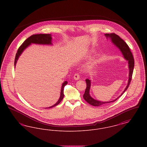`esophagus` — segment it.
I'll return each instance as SVG.
<instances>
[{
  "instance_id": "obj_1",
  "label": "esophagus",
  "mask_w": 147,
  "mask_h": 147,
  "mask_svg": "<svg viewBox=\"0 0 147 147\" xmlns=\"http://www.w3.org/2000/svg\"><path fill=\"white\" fill-rule=\"evenodd\" d=\"M80 78V75L78 74V73H76L74 75V79L75 80H78Z\"/></svg>"
}]
</instances>
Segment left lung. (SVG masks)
<instances>
[{
	"mask_svg": "<svg viewBox=\"0 0 147 147\" xmlns=\"http://www.w3.org/2000/svg\"><path fill=\"white\" fill-rule=\"evenodd\" d=\"M105 36L107 37H110L111 39L112 42L121 50L122 52L123 55L124 56L125 58H126L127 60L128 61V66L129 69V79L128 84L126 86L125 90L123 92L121 95L117 98L116 99L114 100L113 101H111L110 102H102V101H99L94 100V98H91L89 94V90H90V80L86 79L85 80L86 83V88L85 89V91L84 92L83 98L89 104L94 106H98L101 105H105L107 103H110L111 102H113L116 101L122 95V94L125 92L126 90L128 89L129 84L131 83L132 74H133V69H134V61L133 58V55L130 50V49L128 45L123 41L119 35L115 34V33H111V34H106Z\"/></svg>",
	"mask_w": 147,
	"mask_h": 147,
	"instance_id": "obj_1",
	"label": "left lung"
}]
</instances>
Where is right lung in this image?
Here are the masks:
<instances>
[{
  "mask_svg": "<svg viewBox=\"0 0 147 147\" xmlns=\"http://www.w3.org/2000/svg\"><path fill=\"white\" fill-rule=\"evenodd\" d=\"M51 34H36L32 35L30 36L24 42L22 43L21 46L19 47V48L18 49L17 53L16 54L15 58V62H14V65L15 66L16 63L17 62V60L18 59L19 56H20L21 53L23 52V51L31 43H37V44H51ZM67 82H64L62 84L61 91V96L59 98L58 101L56 104H55L49 107H46L45 109L48 108H52L53 107H55L57 105H58L61 101L62 100L64 97V86L67 84Z\"/></svg>",
  "mask_w": 147,
  "mask_h": 147,
  "instance_id": "add662e5",
  "label": "right lung"
}]
</instances>
